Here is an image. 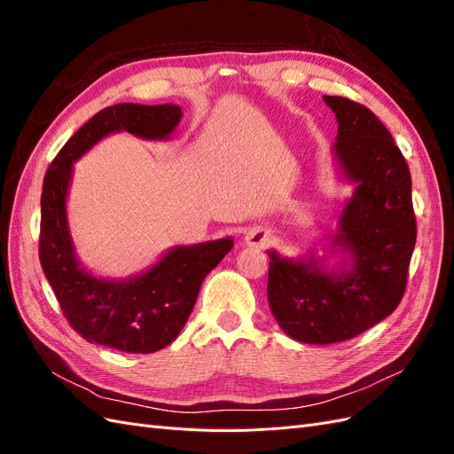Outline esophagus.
<instances>
[{"instance_id": "1", "label": "esophagus", "mask_w": 454, "mask_h": 454, "mask_svg": "<svg viewBox=\"0 0 454 454\" xmlns=\"http://www.w3.org/2000/svg\"><path fill=\"white\" fill-rule=\"evenodd\" d=\"M270 240V232L263 227H254L244 235V242L248 246H254V248H261V246L269 244Z\"/></svg>"}]
</instances>
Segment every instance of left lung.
<instances>
[{
	"instance_id": "left-lung-1",
	"label": "left lung",
	"mask_w": 454,
	"mask_h": 454,
	"mask_svg": "<svg viewBox=\"0 0 454 454\" xmlns=\"http://www.w3.org/2000/svg\"><path fill=\"white\" fill-rule=\"evenodd\" d=\"M339 122L332 147L337 177L354 187L322 257L269 250L267 297L286 335L332 345L364 333L400 305L417 242L411 174L373 112L324 96ZM327 256H339L335 266Z\"/></svg>"
}]
</instances>
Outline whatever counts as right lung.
Returning <instances> with one entry per match:
<instances>
[{"instance_id": "add662e5", "label": "right lung", "mask_w": 454, "mask_h": 454, "mask_svg": "<svg viewBox=\"0 0 454 454\" xmlns=\"http://www.w3.org/2000/svg\"><path fill=\"white\" fill-rule=\"evenodd\" d=\"M182 121L176 104H115L85 122L51 162L41 193L39 261L66 320L94 345L151 354L180 335L212 269L232 239L174 246L157 263L129 278H102L81 263L67 223L74 162L109 134L127 130L142 140L167 142Z\"/></svg>"}]
</instances>
